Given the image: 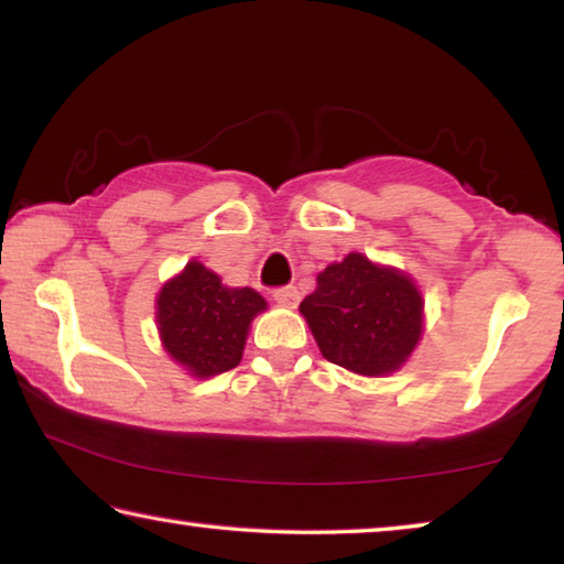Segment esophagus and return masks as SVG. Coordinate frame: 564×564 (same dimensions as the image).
Segmentation results:
<instances>
[{"label":"esophagus","mask_w":564,"mask_h":564,"mask_svg":"<svg viewBox=\"0 0 564 564\" xmlns=\"http://www.w3.org/2000/svg\"><path fill=\"white\" fill-rule=\"evenodd\" d=\"M299 291L293 289V285H283V289H275L273 291V301L279 305H285V308H295V303H299Z\"/></svg>","instance_id":"obj_1"}]
</instances>
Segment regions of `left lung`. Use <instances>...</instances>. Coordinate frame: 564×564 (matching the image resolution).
Masks as SVG:
<instances>
[{"label":"left lung","instance_id":"obj_1","mask_svg":"<svg viewBox=\"0 0 564 564\" xmlns=\"http://www.w3.org/2000/svg\"><path fill=\"white\" fill-rule=\"evenodd\" d=\"M301 313L323 358L370 378L403 366L423 333V295L413 279L362 253L321 271Z\"/></svg>","mask_w":564,"mask_h":564}]
</instances>
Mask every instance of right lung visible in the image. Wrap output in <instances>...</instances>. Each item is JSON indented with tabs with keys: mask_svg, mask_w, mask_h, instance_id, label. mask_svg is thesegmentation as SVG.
<instances>
[{
	"mask_svg": "<svg viewBox=\"0 0 564 564\" xmlns=\"http://www.w3.org/2000/svg\"><path fill=\"white\" fill-rule=\"evenodd\" d=\"M265 311L253 289H228L204 263L164 283L156 299V323L164 350L194 378H212L241 362L248 326Z\"/></svg>",
	"mask_w": 564,
	"mask_h": 564,
	"instance_id": "obj_1",
	"label": "right lung"
}]
</instances>
